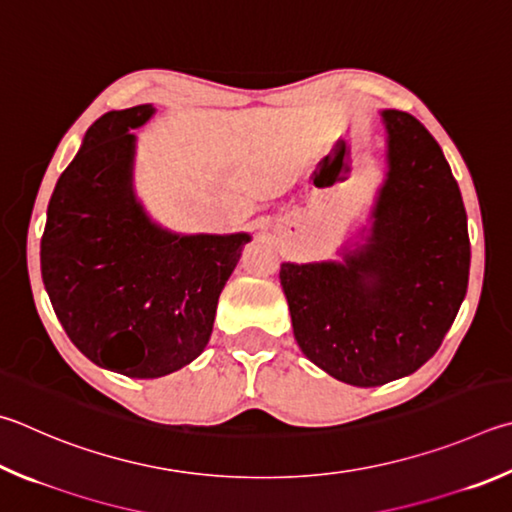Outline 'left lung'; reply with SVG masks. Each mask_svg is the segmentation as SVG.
<instances>
[{"instance_id": "obj_1", "label": "left lung", "mask_w": 512, "mask_h": 512, "mask_svg": "<svg viewBox=\"0 0 512 512\" xmlns=\"http://www.w3.org/2000/svg\"><path fill=\"white\" fill-rule=\"evenodd\" d=\"M389 172L365 246L345 264H282L304 356L342 383L376 387L425 365L468 291L470 237L459 185L432 134L383 111Z\"/></svg>"}]
</instances>
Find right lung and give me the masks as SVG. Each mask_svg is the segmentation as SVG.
<instances>
[{"label": "right lung", "mask_w": 512, "mask_h": 512, "mask_svg": "<svg viewBox=\"0 0 512 512\" xmlns=\"http://www.w3.org/2000/svg\"><path fill=\"white\" fill-rule=\"evenodd\" d=\"M152 105L109 111L62 172L40 241L42 282L69 340L96 365L159 378L206 349L219 293L248 235L156 228L132 185L134 134Z\"/></svg>", "instance_id": "1"}]
</instances>
